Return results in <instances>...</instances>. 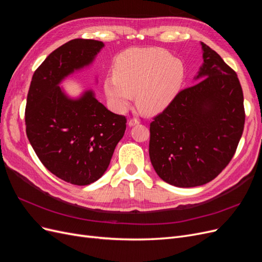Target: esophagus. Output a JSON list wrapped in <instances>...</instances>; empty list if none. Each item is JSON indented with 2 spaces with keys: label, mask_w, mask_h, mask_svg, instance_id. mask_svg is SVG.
<instances>
[{
  "label": "esophagus",
  "mask_w": 262,
  "mask_h": 262,
  "mask_svg": "<svg viewBox=\"0 0 262 262\" xmlns=\"http://www.w3.org/2000/svg\"><path fill=\"white\" fill-rule=\"evenodd\" d=\"M139 123H140V120H139V119H137V118H132V119H130V120L128 121L129 126H133V125L139 124Z\"/></svg>",
  "instance_id": "1"
}]
</instances>
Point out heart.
Returning a JSON list of instances; mask_svg holds the SVG:
<instances>
[{
    "instance_id": "heart-1",
    "label": "heart",
    "mask_w": 262,
    "mask_h": 262,
    "mask_svg": "<svg viewBox=\"0 0 262 262\" xmlns=\"http://www.w3.org/2000/svg\"><path fill=\"white\" fill-rule=\"evenodd\" d=\"M115 74L105 78V92L117 112L129 107L138 94V107L153 115L167 107L185 81V67L172 54L158 48L130 49L117 57Z\"/></svg>"
}]
</instances>
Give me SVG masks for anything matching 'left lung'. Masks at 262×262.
<instances>
[{
	"label": "left lung",
	"instance_id": "1",
	"mask_svg": "<svg viewBox=\"0 0 262 262\" xmlns=\"http://www.w3.org/2000/svg\"><path fill=\"white\" fill-rule=\"evenodd\" d=\"M201 45L200 81L180 91L149 124L150 163L164 181L182 188L220 175L238 146L246 117L236 72Z\"/></svg>",
	"mask_w": 262,
	"mask_h": 262
}]
</instances>
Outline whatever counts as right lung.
<instances>
[{"mask_svg": "<svg viewBox=\"0 0 262 262\" xmlns=\"http://www.w3.org/2000/svg\"><path fill=\"white\" fill-rule=\"evenodd\" d=\"M102 47L93 39L62 45L35 71L27 95L25 124L31 146L47 169L75 186L104 175L126 128V118L109 112L92 91L70 99L59 86L89 66Z\"/></svg>", "mask_w": 262, "mask_h": 262, "instance_id": "1", "label": "right lung"}]
</instances>
